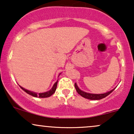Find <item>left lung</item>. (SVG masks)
<instances>
[{"label": "left lung", "instance_id": "1", "mask_svg": "<svg viewBox=\"0 0 134 134\" xmlns=\"http://www.w3.org/2000/svg\"><path fill=\"white\" fill-rule=\"evenodd\" d=\"M75 87H76V90L78 94H79L81 96L84 97V98H86V99H91V100H99V99H101L103 98H105L107 96H108L110 93H111L112 92L114 91L115 87L113 90L110 91H108L105 93L103 94H93V93H86L85 91H83L81 90H80L79 87H78V86L77 85L76 83H75Z\"/></svg>", "mask_w": 134, "mask_h": 134}]
</instances>
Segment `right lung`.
Wrapping results in <instances>:
<instances>
[{
    "instance_id": "1",
    "label": "right lung",
    "mask_w": 134,
    "mask_h": 134,
    "mask_svg": "<svg viewBox=\"0 0 134 134\" xmlns=\"http://www.w3.org/2000/svg\"><path fill=\"white\" fill-rule=\"evenodd\" d=\"M60 74L58 75V77H59L60 75ZM57 82H58V80H57V82H55L54 84H53V87H52V89L50 91H47V92H44V93H35V92L27 90H26V89L23 88V87H21V86H19L23 91H24L26 93L29 94L31 95V96H34V97H36V98H38H38H48V97H50V96H52V95L55 93V91H56L57 86Z\"/></svg>"
}]
</instances>
